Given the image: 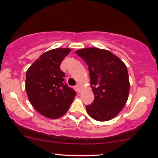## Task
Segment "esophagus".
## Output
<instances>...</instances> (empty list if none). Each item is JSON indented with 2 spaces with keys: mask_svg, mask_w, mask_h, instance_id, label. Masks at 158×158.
<instances>
[{
  "mask_svg": "<svg viewBox=\"0 0 158 158\" xmlns=\"http://www.w3.org/2000/svg\"><path fill=\"white\" fill-rule=\"evenodd\" d=\"M75 88H76V90H77L78 93H79V92H80V86H79V85H76Z\"/></svg>",
  "mask_w": 158,
  "mask_h": 158,
  "instance_id": "1",
  "label": "esophagus"
}]
</instances>
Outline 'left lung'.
<instances>
[{
  "mask_svg": "<svg viewBox=\"0 0 158 158\" xmlns=\"http://www.w3.org/2000/svg\"><path fill=\"white\" fill-rule=\"evenodd\" d=\"M86 62L94 100L86 106L88 114L97 121L114 118L126 104L130 84L126 65L107 50L83 48L75 52Z\"/></svg>",
  "mask_w": 158,
  "mask_h": 158,
  "instance_id": "left-lung-1",
  "label": "left lung"
}]
</instances>
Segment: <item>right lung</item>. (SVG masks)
Wrapping results in <instances>:
<instances>
[{
    "mask_svg": "<svg viewBox=\"0 0 158 158\" xmlns=\"http://www.w3.org/2000/svg\"><path fill=\"white\" fill-rule=\"evenodd\" d=\"M71 51L56 48L45 52L27 70L26 89L29 100L39 113L50 119L64 115L77 95L64 83L60 64Z\"/></svg>",
    "mask_w": 158,
    "mask_h": 158,
    "instance_id": "right-lung-1",
    "label": "right lung"
}]
</instances>
